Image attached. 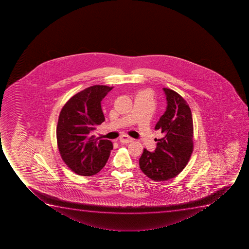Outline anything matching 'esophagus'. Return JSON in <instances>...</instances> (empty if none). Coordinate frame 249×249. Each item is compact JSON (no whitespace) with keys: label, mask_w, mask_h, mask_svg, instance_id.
<instances>
[{"label":"esophagus","mask_w":249,"mask_h":249,"mask_svg":"<svg viewBox=\"0 0 249 249\" xmlns=\"http://www.w3.org/2000/svg\"><path fill=\"white\" fill-rule=\"evenodd\" d=\"M120 142H122V143H129V142H133V138H130V137H128V136H126V135H123V136H122L121 137L120 139Z\"/></svg>","instance_id":"obj_1"}]
</instances>
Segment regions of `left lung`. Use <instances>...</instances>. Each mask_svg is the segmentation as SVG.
Here are the masks:
<instances>
[{
	"instance_id": "obj_1",
	"label": "left lung",
	"mask_w": 249,
	"mask_h": 249,
	"mask_svg": "<svg viewBox=\"0 0 249 249\" xmlns=\"http://www.w3.org/2000/svg\"><path fill=\"white\" fill-rule=\"evenodd\" d=\"M167 109L156 124L163 137L156 139L153 152L143 150L139 159L142 172L153 181H167L178 175L193 150V123L187 102L178 92L163 88Z\"/></svg>"
}]
</instances>
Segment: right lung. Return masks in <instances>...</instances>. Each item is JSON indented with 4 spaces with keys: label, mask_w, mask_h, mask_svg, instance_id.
Instances as JSON below:
<instances>
[{
    "label": "right lung",
    "mask_w": 249,
    "mask_h": 249,
    "mask_svg": "<svg viewBox=\"0 0 249 249\" xmlns=\"http://www.w3.org/2000/svg\"><path fill=\"white\" fill-rule=\"evenodd\" d=\"M112 88L95 85L68 100L60 112L56 141L62 160L73 173L91 176L103 169L113 148L111 141L91 135L105 121L101 103Z\"/></svg>",
    "instance_id": "1"
}]
</instances>
